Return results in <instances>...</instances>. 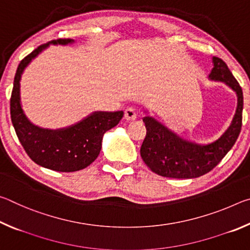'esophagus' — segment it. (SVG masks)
<instances>
[{
  "instance_id": "esophagus-1",
  "label": "esophagus",
  "mask_w": 250,
  "mask_h": 250,
  "mask_svg": "<svg viewBox=\"0 0 250 250\" xmlns=\"http://www.w3.org/2000/svg\"><path fill=\"white\" fill-rule=\"evenodd\" d=\"M125 120H128V121L135 120V118H137L135 110L133 108H126L125 110Z\"/></svg>"
}]
</instances>
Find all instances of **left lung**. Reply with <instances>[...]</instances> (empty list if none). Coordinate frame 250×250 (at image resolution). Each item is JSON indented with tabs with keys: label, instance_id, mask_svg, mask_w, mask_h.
Segmentation results:
<instances>
[{
	"label": "left lung",
	"instance_id": "left-lung-1",
	"mask_svg": "<svg viewBox=\"0 0 250 250\" xmlns=\"http://www.w3.org/2000/svg\"><path fill=\"white\" fill-rule=\"evenodd\" d=\"M211 62L213 68L208 79L224 83L237 95V108L231 124L217 140L200 145L181 138L154 118H143L146 135L140 154L146 166L156 174L172 179H194L204 175L221 162L238 138L244 104L242 87L223 59L213 57Z\"/></svg>",
	"mask_w": 250,
	"mask_h": 250
}]
</instances>
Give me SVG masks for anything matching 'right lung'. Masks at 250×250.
I'll list each match as a JSON object with an SVG mask.
<instances>
[{"mask_svg": "<svg viewBox=\"0 0 250 250\" xmlns=\"http://www.w3.org/2000/svg\"><path fill=\"white\" fill-rule=\"evenodd\" d=\"M74 42L52 41L27 55L16 70L11 96V119L21 145L36 164L57 172H75L90 166L100 153L104 134L124 117V111H95L77 124L56 130L41 128L28 120L21 104V78L25 68L49 45Z\"/></svg>", "mask_w": 250, "mask_h": 250, "instance_id": "1", "label": "right lung"}]
</instances>
